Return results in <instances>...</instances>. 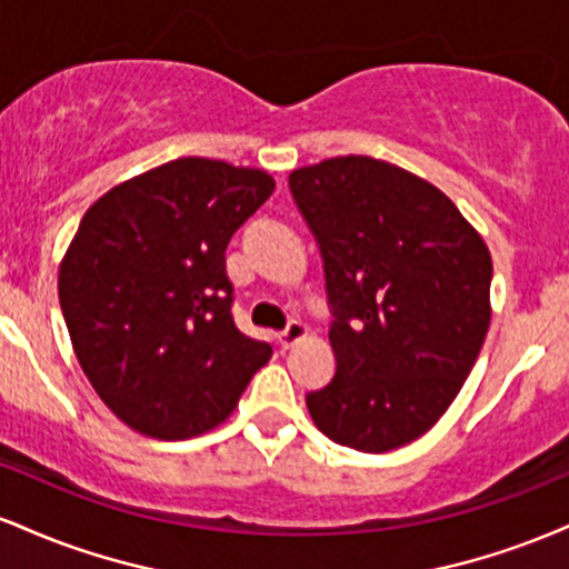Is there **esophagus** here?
I'll return each instance as SVG.
<instances>
[{
	"label": "esophagus",
	"mask_w": 569,
	"mask_h": 569,
	"mask_svg": "<svg viewBox=\"0 0 569 569\" xmlns=\"http://www.w3.org/2000/svg\"><path fill=\"white\" fill-rule=\"evenodd\" d=\"M307 337V326L302 321H291L289 326H286L283 331L278 335V342L283 345V348H291V345H297L299 339Z\"/></svg>",
	"instance_id": "1"
}]
</instances>
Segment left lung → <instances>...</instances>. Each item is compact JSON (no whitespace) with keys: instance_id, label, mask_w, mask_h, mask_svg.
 Listing matches in <instances>:
<instances>
[{"instance_id":"8db88e82","label":"left lung","mask_w":569,"mask_h":569,"mask_svg":"<svg viewBox=\"0 0 569 569\" xmlns=\"http://www.w3.org/2000/svg\"><path fill=\"white\" fill-rule=\"evenodd\" d=\"M321 246L335 380L307 393L321 433L380 455L420 439L485 345L492 257L439 187L367 154L289 173Z\"/></svg>"}]
</instances>
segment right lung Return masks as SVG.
<instances>
[{
    "mask_svg": "<svg viewBox=\"0 0 569 569\" xmlns=\"http://www.w3.org/2000/svg\"><path fill=\"white\" fill-rule=\"evenodd\" d=\"M262 168L179 158L103 192L58 267L71 348L109 409L152 439L221 426L272 348L232 321L227 243L270 198Z\"/></svg>",
    "mask_w": 569,
    "mask_h": 569,
    "instance_id": "obj_1",
    "label": "right lung"
}]
</instances>
